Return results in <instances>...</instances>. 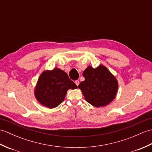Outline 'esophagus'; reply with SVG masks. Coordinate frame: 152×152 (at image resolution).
<instances>
[{
    "label": "esophagus",
    "mask_w": 152,
    "mask_h": 152,
    "mask_svg": "<svg viewBox=\"0 0 152 152\" xmlns=\"http://www.w3.org/2000/svg\"><path fill=\"white\" fill-rule=\"evenodd\" d=\"M74 83H76V85L77 86H78V85H79V83H80V82L78 81V80H76L75 82H74Z\"/></svg>",
    "instance_id": "34e87169"
}]
</instances>
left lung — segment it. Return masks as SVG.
<instances>
[{
    "instance_id": "left-lung-1",
    "label": "left lung",
    "mask_w": 152,
    "mask_h": 152,
    "mask_svg": "<svg viewBox=\"0 0 152 152\" xmlns=\"http://www.w3.org/2000/svg\"><path fill=\"white\" fill-rule=\"evenodd\" d=\"M84 81L78 86L86 101L95 107L110 104L115 97L118 82L115 77L102 64L95 69L91 66L83 72Z\"/></svg>"
}]
</instances>
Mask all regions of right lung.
Masks as SVG:
<instances>
[{
  "instance_id": "1",
  "label": "right lung",
  "mask_w": 152,
  "mask_h": 152,
  "mask_svg": "<svg viewBox=\"0 0 152 152\" xmlns=\"http://www.w3.org/2000/svg\"><path fill=\"white\" fill-rule=\"evenodd\" d=\"M77 88L65 72L56 67L40 74L34 88V95L42 105L53 108L63 102L68 90Z\"/></svg>"
}]
</instances>
